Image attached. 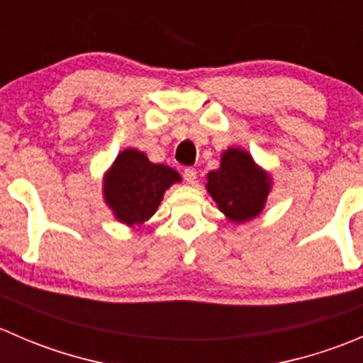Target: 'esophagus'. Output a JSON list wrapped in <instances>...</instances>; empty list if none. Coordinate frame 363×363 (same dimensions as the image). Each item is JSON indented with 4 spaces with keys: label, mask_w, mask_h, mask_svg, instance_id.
<instances>
[{
    "label": "esophagus",
    "mask_w": 363,
    "mask_h": 363,
    "mask_svg": "<svg viewBox=\"0 0 363 363\" xmlns=\"http://www.w3.org/2000/svg\"><path fill=\"white\" fill-rule=\"evenodd\" d=\"M182 175H184V181L188 182V184H195L196 182V168H193V167L184 168Z\"/></svg>",
    "instance_id": "obj_1"
}]
</instances>
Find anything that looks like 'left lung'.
I'll list each match as a JSON object with an SVG mask.
<instances>
[{"label":"left lung","mask_w":363,"mask_h":363,"mask_svg":"<svg viewBox=\"0 0 363 363\" xmlns=\"http://www.w3.org/2000/svg\"><path fill=\"white\" fill-rule=\"evenodd\" d=\"M272 179L255 163L247 151L230 147L223 152L221 167L207 174V191L219 211L233 223H244L263 211Z\"/></svg>","instance_id":"8db88e82"}]
</instances>
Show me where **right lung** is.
I'll return each instance as SVG.
<instances>
[{"instance_id": "obj_1", "label": "right lung", "mask_w": 363, "mask_h": 363, "mask_svg": "<svg viewBox=\"0 0 363 363\" xmlns=\"http://www.w3.org/2000/svg\"><path fill=\"white\" fill-rule=\"evenodd\" d=\"M175 182H181V175L174 168L151 163L137 149H124L105 174L104 199L117 221L140 226L155 214L163 193Z\"/></svg>"}]
</instances>
